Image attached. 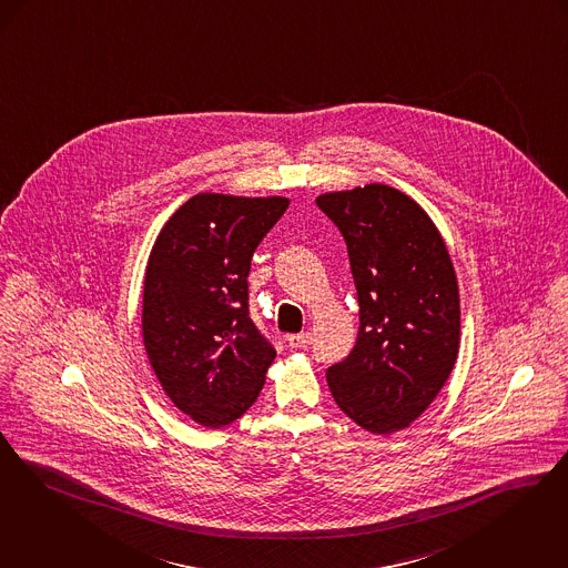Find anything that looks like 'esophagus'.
Listing matches in <instances>:
<instances>
[{
  "instance_id": "obj_1",
  "label": "esophagus",
  "mask_w": 568,
  "mask_h": 568,
  "mask_svg": "<svg viewBox=\"0 0 568 568\" xmlns=\"http://www.w3.org/2000/svg\"><path fill=\"white\" fill-rule=\"evenodd\" d=\"M311 334L306 332V334H292L290 338H287V344L290 346H294V348H304V346H308L311 344Z\"/></svg>"
}]
</instances>
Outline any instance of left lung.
Masks as SVG:
<instances>
[{
    "label": "left lung",
    "mask_w": 568,
    "mask_h": 568,
    "mask_svg": "<svg viewBox=\"0 0 568 568\" xmlns=\"http://www.w3.org/2000/svg\"><path fill=\"white\" fill-rule=\"evenodd\" d=\"M317 206L346 241L359 300L357 342L327 369V385L365 432L406 429L432 406L458 355L453 260L425 209L390 185L327 192Z\"/></svg>",
    "instance_id": "1"
}]
</instances>
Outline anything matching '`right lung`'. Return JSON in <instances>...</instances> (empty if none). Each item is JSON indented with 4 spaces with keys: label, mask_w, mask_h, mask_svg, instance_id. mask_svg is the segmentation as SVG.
Segmentation results:
<instances>
[{
    "label": "right lung",
    "mask_w": 568,
    "mask_h": 568,
    "mask_svg": "<svg viewBox=\"0 0 568 568\" xmlns=\"http://www.w3.org/2000/svg\"><path fill=\"white\" fill-rule=\"evenodd\" d=\"M283 196L196 194L160 230L145 281L141 329L169 399L220 429L257 399L276 357L250 317L253 251L281 220Z\"/></svg>",
    "instance_id": "add662e5"
}]
</instances>
